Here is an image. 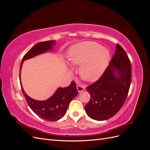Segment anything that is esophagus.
<instances>
[{"mask_svg":"<svg viewBox=\"0 0 150 150\" xmlns=\"http://www.w3.org/2000/svg\"><path fill=\"white\" fill-rule=\"evenodd\" d=\"M86 89V86L82 84H78L77 85V90H78V93H81L83 91L85 90Z\"/></svg>","mask_w":150,"mask_h":150,"instance_id":"1","label":"esophagus"}]
</instances>
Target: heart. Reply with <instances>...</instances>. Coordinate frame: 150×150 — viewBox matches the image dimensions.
Returning a JSON list of instances; mask_svg holds the SVG:
<instances>
[{"label":"heart","mask_w":150,"mask_h":150,"mask_svg":"<svg viewBox=\"0 0 150 150\" xmlns=\"http://www.w3.org/2000/svg\"><path fill=\"white\" fill-rule=\"evenodd\" d=\"M110 59L106 48L93 41L79 42L72 46L68 52V61L73 66H80L79 74L88 82H94L105 71Z\"/></svg>","instance_id":"b5f03b06"}]
</instances>
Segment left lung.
<instances>
[{
  "instance_id": "left-lung-1",
  "label": "left lung",
  "mask_w": 150,
  "mask_h": 150,
  "mask_svg": "<svg viewBox=\"0 0 150 150\" xmlns=\"http://www.w3.org/2000/svg\"><path fill=\"white\" fill-rule=\"evenodd\" d=\"M131 81V65L119 44L105 72L96 83L87 87L91 99L85 106L88 116L104 121L120 111L128 96Z\"/></svg>"
}]
</instances>
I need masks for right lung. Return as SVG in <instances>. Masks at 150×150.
Listing matches in <instances>:
<instances>
[{"mask_svg": "<svg viewBox=\"0 0 150 150\" xmlns=\"http://www.w3.org/2000/svg\"><path fill=\"white\" fill-rule=\"evenodd\" d=\"M55 44L56 40H48L38 43L25 54L20 67L19 79L21 89L27 103L35 114L48 121H57L64 116L70 102L78 93L76 83L71 81V84L67 87L58 88L52 96L46 100L38 101L29 97L24 91L21 81V72L24 61L52 51Z\"/></svg>", "mask_w": 150, "mask_h": 150, "instance_id": "right-lung-1", "label": "right lung"}]
</instances>
